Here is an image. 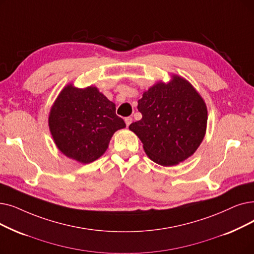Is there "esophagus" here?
<instances>
[{
	"label": "esophagus",
	"instance_id": "34e87169",
	"mask_svg": "<svg viewBox=\"0 0 254 254\" xmlns=\"http://www.w3.org/2000/svg\"><path fill=\"white\" fill-rule=\"evenodd\" d=\"M131 117H127L126 119H125V121H126V125H127V127H128L130 124H131Z\"/></svg>",
	"mask_w": 254,
	"mask_h": 254
}]
</instances>
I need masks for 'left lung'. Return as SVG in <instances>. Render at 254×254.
Instances as JSON below:
<instances>
[{"mask_svg": "<svg viewBox=\"0 0 254 254\" xmlns=\"http://www.w3.org/2000/svg\"><path fill=\"white\" fill-rule=\"evenodd\" d=\"M153 84L138 101L142 118L128 128L143 143L147 157L169 167L190 158L201 144L207 125L202 96L183 76Z\"/></svg>", "mask_w": 254, "mask_h": 254, "instance_id": "8db88e82", "label": "left lung"}]
</instances>
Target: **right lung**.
<instances>
[{"instance_id":"add662e5","label":"right lung","mask_w":254,"mask_h":254,"mask_svg":"<svg viewBox=\"0 0 254 254\" xmlns=\"http://www.w3.org/2000/svg\"><path fill=\"white\" fill-rule=\"evenodd\" d=\"M116 106L95 86L66 85L54 102L49 127L57 148L69 159L89 164L106 152L110 140L125 128Z\"/></svg>"}]
</instances>
